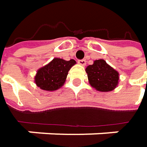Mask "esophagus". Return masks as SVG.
Masks as SVG:
<instances>
[{"mask_svg":"<svg viewBox=\"0 0 147 147\" xmlns=\"http://www.w3.org/2000/svg\"><path fill=\"white\" fill-rule=\"evenodd\" d=\"M80 65H82V66H85L86 65V60L85 59H80V60H78V62H77Z\"/></svg>","mask_w":147,"mask_h":147,"instance_id":"esophagus-1","label":"esophagus"}]
</instances>
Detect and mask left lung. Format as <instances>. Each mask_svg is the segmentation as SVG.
Segmentation results:
<instances>
[{
	"mask_svg": "<svg viewBox=\"0 0 147 147\" xmlns=\"http://www.w3.org/2000/svg\"><path fill=\"white\" fill-rule=\"evenodd\" d=\"M89 84L100 92L114 90L119 82V73L104 59H96L85 69Z\"/></svg>",
	"mask_w": 147,
	"mask_h": 147,
	"instance_id": "obj_1",
	"label": "left lung"
}]
</instances>
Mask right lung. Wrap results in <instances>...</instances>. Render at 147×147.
I'll return each instance as SVG.
<instances>
[{"mask_svg":"<svg viewBox=\"0 0 147 147\" xmlns=\"http://www.w3.org/2000/svg\"><path fill=\"white\" fill-rule=\"evenodd\" d=\"M76 64L74 59L67 61L54 58L47 65L37 70L34 78L35 83L42 90L55 91L65 84L69 71Z\"/></svg>","mask_w":147,"mask_h":147,"instance_id":"right-lung-1","label":"right lung"}]
</instances>
